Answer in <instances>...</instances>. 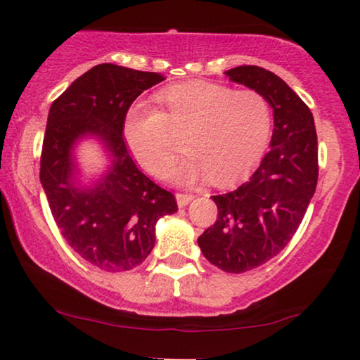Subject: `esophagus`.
I'll return each instance as SVG.
<instances>
[{
    "label": "esophagus",
    "mask_w": 360,
    "mask_h": 360,
    "mask_svg": "<svg viewBox=\"0 0 360 360\" xmlns=\"http://www.w3.org/2000/svg\"><path fill=\"white\" fill-rule=\"evenodd\" d=\"M193 198L195 196L191 193H176V203H179L180 208H184V206L188 205Z\"/></svg>",
    "instance_id": "esophagus-1"
}]
</instances>
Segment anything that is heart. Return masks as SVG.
I'll use <instances>...</instances> for the list:
<instances>
[{"label": "heart", "mask_w": 360, "mask_h": 360, "mask_svg": "<svg viewBox=\"0 0 360 360\" xmlns=\"http://www.w3.org/2000/svg\"><path fill=\"white\" fill-rule=\"evenodd\" d=\"M164 111L137 103L124 120V137L134 159L155 176H164L180 152L186 159L172 172L176 184L210 176L228 184L257 164L272 131L270 103L257 90H239L210 82H191L162 90Z\"/></svg>", "instance_id": "1"}]
</instances>
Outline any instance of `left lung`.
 <instances>
[{"mask_svg": "<svg viewBox=\"0 0 360 360\" xmlns=\"http://www.w3.org/2000/svg\"><path fill=\"white\" fill-rule=\"evenodd\" d=\"M274 110L270 150L248 181L211 196L218 218L198 238L201 252L228 274L269 262L297 233L318 184V137L309 108L275 73L255 65L226 72Z\"/></svg>", "mask_w": 360, "mask_h": 360, "instance_id": "obj_1", "label": "left lung"}]
</instances>
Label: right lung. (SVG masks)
I'll return each instance as SVG.
<instances>
[{
	"label": "right lung",
	"instance_id": "1",
	"mask_svg": "<svg viewBox=\"0 0 360 360\" xmlns=\"http://www.w3.org/2000/svg\"><path fill=\"white\" fill-rule=\"evenodd\" d=\"M162 80L160 73L100 63L78 77L49 111L42 188L67 244L106 272H124L144 262L154 249L155 223L179 210L170 191L137 169L122 137L132 101ZM85 135L103 142L112 165L95 186L80 189L71 150Z\"/></svg>",
	"mask_w": 360,
	"mask_h": 360
}]
</instances>
